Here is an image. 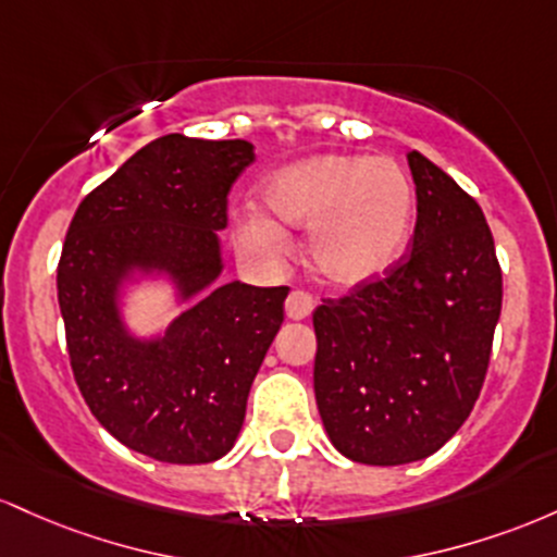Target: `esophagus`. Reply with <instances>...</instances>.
<instances>
[{"mask_svg": "<svg viewBox=\"0 0 557 557\" xmlns=\"http://www.w3.org/2000/svg\"><path fill=\"white\" fill-rule=\"evenodd\" d=\"M284 310L289 321H305L312 312V297L305 295V292H292V295L286 297Z\"/></svg>", "mask_w": 557, "mask_h": 557, "instance_id": "34e87169", "label": "esophagus"}]
</instances>
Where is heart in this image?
I'll return each instance as SVG.
<instances>
[{"label":"heart","mask_w":557,"mask_h":557,"mask_svg":"<svg viewBox=\"0 0 557 557\" xmlns=\"http://www.w3.org/2000/svg\"><path fill=\"white\" fill-rule=\"evenodd\" d=\"M262 202L245 205L234 228L242 252L278 262L292 249L289 228H308V260L336 289L384 278L410 242L416 191L395 160L368 154H312L262 181Z\"/></svg>","instance_id":"1"}]
</instances>
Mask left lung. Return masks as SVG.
Here are the masks:
<instances>
[{
    "mask_svg": "<svg viewBox=\"0 0 557 557\" xmlns=\"http://www.w3.org/2000/svg\"><path fill=\"white\" fill-rule=\"evenodd\" d=\"M413 252L386 278L312 312V386L331 445L355 463L405 466L445 447L471 416L503 310L484 212L410 149Z\"/></svg>",
    "mask_w": 557,
    "mask_h": 557,
    "instance_id": "left-lung-1",
    "label": "left lung"
}]
</instances>
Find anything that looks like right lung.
Returning a JSON list of instances; mask_svg holds the SVG:
<instances>
[{
	"instance_id": "1",
	"label": "right lung",
	"mask_w": 557,
	"mask_h": 557,
	"mask_svg": "<svg viewBox=\"0 0 557 557\" xmlns=\"http://www.w3.org/2000/svg\"><path fill=\"white\" fill-rule=\"evenodd\" d=\"M252 160L245 139L160 136L97 186L67 228L58 299L73 376L121 445L162 463H212L236 445L284 323L286 286L221 281L226 197ZM144 283L165 285L185 308L154 335L125 312Z\"/></svg>"
}]
</instances>
